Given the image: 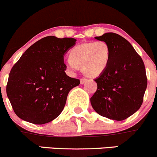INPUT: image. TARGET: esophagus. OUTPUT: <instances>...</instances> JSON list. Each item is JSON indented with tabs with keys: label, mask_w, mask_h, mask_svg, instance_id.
Listing matches in <instances>:
<instances>
[{
	"label": "esophagus",
	"mask_w": 157,
	"mask_h": 157,
	"mask_svg": "<svg viewBox=\"0 0 157 157\" xmlns=\"http://www.w3.org/2000/svg\"><path fill=\"white\" fill-rule=\"evenodd\" d=\"M86 81H88L87 78H81V79H80V83H81V84H83L84 82H86Z\"/></svg>",
	"instance_id": "esophagus-1"
}]
</instances>
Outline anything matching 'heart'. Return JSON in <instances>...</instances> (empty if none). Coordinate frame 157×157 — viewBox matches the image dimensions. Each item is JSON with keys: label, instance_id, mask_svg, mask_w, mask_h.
<instances>
[{"label": "heart", "instance_id": "1", "mask_svg": "<svg viewBox=\"0 0 157 157\" xmlns=\"http://www.w3.org/2000/svg\"><path fill=\"white\" fill-rule=\"evenodd\" d=\"M109 59L110 49L107 43L98 41L82 43L72 48L65 64L72 71L82 67L87 75L96 77L107 68Z\"/></svg>", "mask_w": 157, "mask_h": 157}]
</instances>
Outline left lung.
<instances>
[{
  "instance_id": "1",
  "label": "left lung",
  "mask_w": 157,
  "mask_h": 157,
  "mask_svg": "<svg viewBox=\"0 0 157 157\" xmlns=\"http://www.w3.org/2000/svg\"><path fill=\"white\" fill-rule=\"evenodd\" d=\"M107 43L110 59L107 68L94 80L98 89L90 98L96 113L122 121L142 106L147 79L144 62L130 42L114 33L94 37Z\"/></svg>"
}]
</instances>
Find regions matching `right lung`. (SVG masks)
<instances>
[{
	"instance_id": "add662e5",
	"label": "right lung",
	"mask_w": 157,
	"mask_h": 157,
	"mask_svg": "<svg viewBox=\"0 0 157 157\" xmlns=\"http://www.w3.org/2000/svg\"><path fill=\"white\" fill-rule=\"evenodd\" d=\"M73 38H42L31 45L9 75L6 94L15 113L35 124L58 117L68 92L80 80L65 74L64 55L75 44Z\"/></svg>"
}]
</instances>
